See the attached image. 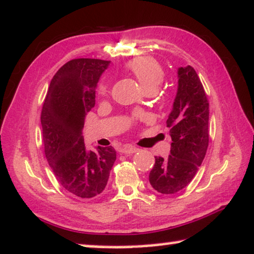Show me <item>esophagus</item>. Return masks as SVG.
<instances>
[{
    "label": "esophagus",
    "instance_id": "obj_1",
    "mask_svg": "<svg viewBox=\"0 0 254 254\" xmlns=\"http://www.w3.org/2000/svg\"><path fill=\"white\" fill-rule=\"evenodd\" d=\"M139 150V148H137V147H134V146H130V145H126L124 147H122V148H121V153H123V154H133V153H137V151Z\"/></svg>",
    "mask_w": 254,
    "mask_h": 254
}]
</instances>
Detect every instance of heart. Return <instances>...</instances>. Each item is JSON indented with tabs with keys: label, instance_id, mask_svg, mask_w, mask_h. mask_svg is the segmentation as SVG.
<instances>
[{
	"label": "heart",
	"instance_id": "heart-1",
	"mask_svg": "<svg viewBox=\"0 0 254 254\" xmlns=\"http://www.w3.org/2000/svg\"><path fill=\"white\" fill-rule=\"evenodd\" d=\"M127 69L137 79L140 86L145 90H155L162 84L164 79V70L154 58L150 57H138L127 64ZM108 92V84L106 82L100 83L99 93Z\"/></svg>",
	"mask_w": 254,
	"mask_h": 254
}]
</instances>
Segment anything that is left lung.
<instances>
[{
	"label": "left lung",
	"instance_id": "1",
	"mask_svg": "<svg viewBox=\"0 0 254 254\" xmlns=\"http://www.w3.org/2000/svg\"><path fill=\"white\" fill-rule=\"evenodd\" d=\"M166 127L171 150L165 160L155 157L149 183L161 194L171 195L192 180L209 146V100L191 66L178 69V91Z\"/></svg>",
	"mask_w": 254,
	"mask_h": 254
}]
</instances>
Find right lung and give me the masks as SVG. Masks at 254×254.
<instances>
[{
    "mask_svg": "<svg viewBox=\"0 0 254 254\" xmlns=\"http://www.w3.org/2000/svg\"><path fill=\"white\" fill-rule=\"evenodd\" d=\"M107 60L79 58L55 74L45 97L41 124L44 153L59 184L77 197L101 194L116 160L112 146L86 150L82 128L96 104V86Z\"/></svg>",
    "mask_w": 254,
    "mask_h": 254,
    "instance_id": "obj_1",
    "label": "right lung"
}]
</instances>
